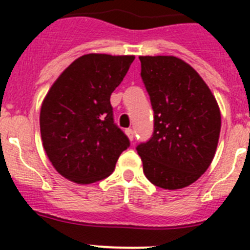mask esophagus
I'll list each match as a JSON object with an SVG mask.
<instances>
[{
	"instance_id": "1",
	"label": "esophagus",
	"mask_w": 250,
	"mask_h": 250,
	"mask_svg": "<svg viewBox=\"0 0 250 250\" xmlns=\"http://www.w3.org/2000/svg\"><path fill=\"white\" fill-rule=\"evenodd\" d=\"M125 132H126V135H127V138L130 139V140H134V130L132 129H126L125 130Z\"/></svg>"
}]
</instances>
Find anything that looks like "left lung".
I'll return each mask as SVG.
<instances>
[{
	"instance_id": "left-lung-1",
	"label": "left lung",
	"mask_w": 250,
	"mask_h": 250,
	"mask_svg": "<svg viewBox=\"0 0 250 250\" xmlns=\"http://www.w3.org/2000/svg\"><path fill=\"white\" fill-rule=\"evenodd\" d=\"M154 132L136 146L150 183L175 190L196 182L219 140V106L199 74L175 56H140Z\"/></svg>"
}]
</instances>
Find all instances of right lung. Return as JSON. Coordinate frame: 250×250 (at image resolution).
Masks as SVG:
<instances>
[{
	"label": "right lung",
	"instance_id": "right-lung-1",
	"mask_svg": "<svg viewBox=\"0 0 250 250\" xmlns=\"http://www.w3.org/2000/svg\"><path fill=\"white\" fill-rule=\"evenodd\" d=\"M134 56L83 55L51 86L40 112L42 145L55 169L77 184L107 178L130 141L114 123L112 91Z\"/></svg>",
	"mask_w": 250,
	"mask_h": 250
}]
</instances>
